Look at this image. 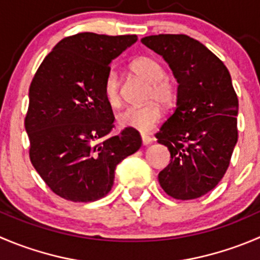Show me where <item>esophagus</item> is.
<instances>
[{
    "instance_id": "1",
    "label": "esophagus",
    "mask_w": 260,
    "mask_h": 260,
    "mask_svg": "<svg viewBox=\"0 0 260 260\" xmlns=\"http://www.w3.org/2000/svg\"><path fill=\"white\" fill-rule=\"evenodd\" d=\"M141 140H142V145L143 146H147V145H150L151 142H152V138H151L150 136H146V135L141 136Z\"/></svg>"
}]
</instances>
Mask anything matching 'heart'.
I'll return each mask as SVG.
<instances>
[{"label":"heart","mask_w":260,"mask_h":260,"mask_svg":"<svg viewBox=\"0 0 260 260\" xmlns=\"http://www.w3.org/2000/svg\"><path fill=\"white\" fill-rule=\"evenodd\" d=\"M131 71L136 76L148 82L145 100L147 103L141 107H129L118 115V122L125 127L146 133L158 124L161 119V105L170 108L178 96L175 81L165 74V69L157 59L141 55L131 62ZM103 95L107 104L118 108L122 104L120 82L114 70L108 71L103 81Z\"/></svg>","instance_id":"b5f03b06"}]
</instances>
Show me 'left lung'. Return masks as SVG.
<instances>
[{"mask_svg":"<svg viewBox=\"0 0 260 260\" xmlns=\"http://www.w3.org/2000/svg\"><path fill=\"white\" fill-rule=\"evenodd\" d=\"M141 42L162 55L179 82L175 110L155 135L171 156L158 181L175 200H196L220 183L238 142L239 100L230 72L185 34L150 35Z\"/></svg>","mask_w":260,"mask_h":260,"instance_id":"obj_1","label":"left lung"}]
</instances>
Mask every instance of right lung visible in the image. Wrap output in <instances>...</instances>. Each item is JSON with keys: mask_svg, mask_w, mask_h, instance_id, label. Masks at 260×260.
<instances>
[{"mask_svg": "<svg viewBox=\"0 0 260 260\" xmlns=\"http://www.w3.org/2000/svg\"><path fill=\"white\" fill-rule=\"evenodd\" d=\"M136 40L137 35H70L32 77L25 115L29 157L60 198L94 202L105 197L115 166L142 145L133 128L110 135L115 118L103 95L109 63Z\"/></svg>", "mask_w": 260, "mask_h": 260, "instance_id": "add662e5", "label": "right lung"}]
</instances>
